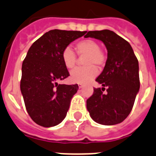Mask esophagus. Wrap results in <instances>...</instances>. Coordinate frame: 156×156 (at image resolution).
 Returning a JSON list of instances; mask_svg holds the SVG:
<instances>
[{"label":"esophagus","instance_id":"esophagus-1","mask_svg":"<svg viewBox=\"0 0 156 156\" xmlns=\"http://www.w3.org/2000/svg\"><path fill=\"white\" fill-rule=\"evenodd\" d=\"M78 86H79L80 88H82V87H83V85L82 84V83H78Z\"/></svg>","mask_w":156,"mask_h":156}]
</instances>
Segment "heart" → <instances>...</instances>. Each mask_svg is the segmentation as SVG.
Instances as JSON below:
<instances>
[{"label":"heart","mask_w":156,"mask_h":156,"mask_svg":"<svg viewBox=\"0 0 156 156\" xmlns=\"http://www.w3.org/2000/svg\"><path fill=\"white\" fill-rule=\"evenodd\" d=\"M76 51L80 56H85L83 64L87 65L77 68L71 72L70 80L73 83H87L96 76L98 71L96 66H104L106 62V55L97 41L92 39H84L76 44ZM61 59L67 69H72L76 66L77 61L76 55L70 47H66L62 51Z\"/></svg>","instance_id":"1"}]
</instances>
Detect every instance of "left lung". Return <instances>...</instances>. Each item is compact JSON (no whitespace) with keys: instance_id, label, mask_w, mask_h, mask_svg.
I'll return each mask as SVG.
<instances>
[{"instance_id":"left-lung-1","label":"left lung","mask_w":156,"mask_h":156,"mask_svg":"<svg viewBox=\"0 0 156 156\" xmlns=\"http://www.w3.org/2000/svg\"><path fill=\"white\" fill-rule=\"evenodd\" d=\"M84 37L100 40L108 50L104 70L96 79L103 87L94 88L87 100L90 116L103 125L121 123L131 112L140 90L138 60L130 44L112 31H89Z\"/></svg>"}]
</instances>
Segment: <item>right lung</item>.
<instances>
[{
    "label": "right lung",
    "instance_id": "obj_1",
    "mask_svg": "<svg viewBox=\"0 0 156 156\" xmlns=\"http://www.w3.org/2000/svg\"><path fill=\"white\" fill-rule=\"evenodd\" d=\"M86 31L50 30L35 41L22 64L20 91L29 116L38 125L56 126L63 121L77 84H59L69 76L62 51Z\"/></svg>",
    "mask_w": 156,
    "mask_h": 156
}]
</instances>
